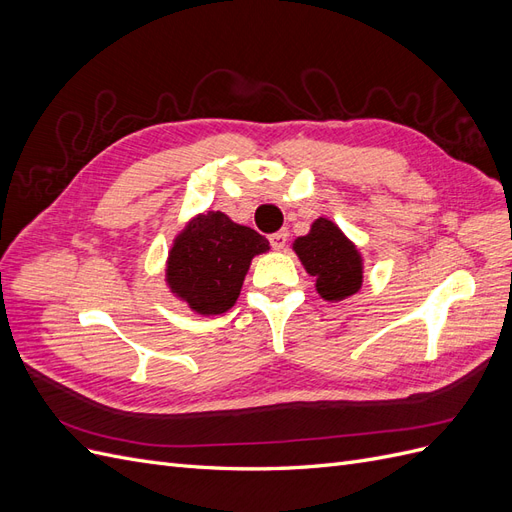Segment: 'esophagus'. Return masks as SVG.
Segmentation results:
<instances>
[{
	"mask_svg": "<svg viewBox=\"0 0 512 512\" xmlns=\"http://www.w3.org/2000/svg\"><path fill=\"white\" fill-rule=\"evenodd\" d=\"M269 241H271V245H273V250L282 252L284 247H286V243H288V230H277V232H273V235L269 237Z\"/></svg>",
	"mask_w": 512,
	"mask_h": 512,
	"instance_id": "1",
	"label": "esophagus"
}]
</instances>
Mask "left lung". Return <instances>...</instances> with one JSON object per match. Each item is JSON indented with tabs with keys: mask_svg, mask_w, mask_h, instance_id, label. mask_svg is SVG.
<instances>
[{
	"mask_svg": "<svg viewBox=\"0 0 512 512\" xmlns=\"http://www.w3.org/2000/svg\"><path fill=\"white\" fill-rule=\"evenodd\" d=\"M305 271L316 280L324 301H344L363 286V256L335 222L318 218L307 235L292 243Z\"/></svg>",
	"mask_w": 512,
	"mask_h": 512,
	"instance_id": "8db88e82",
	"label": "left lung"
}]
</instances>
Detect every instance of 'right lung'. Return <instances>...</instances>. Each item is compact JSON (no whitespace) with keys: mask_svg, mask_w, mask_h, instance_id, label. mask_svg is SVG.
<instances>
[{"mask_svg":"<svg viewBox=\"0 0 512 512\" xmlns=\"http://www.w3.org/2000/svg\"><path fill=\"white\" fill-rule=\"evenodd\" d=\"M269 252V241L222 211L198 213L170 245L166 286L192 312L218 316L237 303L252 258Z\"/></svg>","mask_w":512,"mask_h":512,"instance_id":"right-lung-1","label":"right lung"}]
</instances>
